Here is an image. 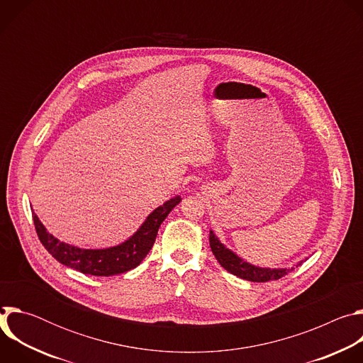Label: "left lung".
<instances>
[{"mask_svg":"<svg viewBox=\"0 0 363 363\" xmlns=\"http://www.w3.org/2000/svg\"><path fill=\"white\" fill-rule=\"evenodd\" d=\"M210 245L213 250V254L216 255V258L218 260V263L231 274L248 280V281H255V283H264V281H270V280H279L283 276H286L287 273H290L291 270H294V267H289V269H269V267H258L254 266L235 254L234 251H231L227 245H224L220 238L214 234V231H210ZM303 263L298 262L296 264V267H298Z\"/></svg>","mask_w":363,"mask_h":363,"instance_id":"8db88e82","label":"left lung"}]
</instances>
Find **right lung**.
Wrapping results in <instances>:
<instances>
[{"label": "right lung", "mask_w": 363, "mask_h": 363, "mask_svg": "<svg viewBox=\"0 0 363 363\" xmlns=\"http://www.w3.org/2000/svg\"><path fill=\"white\" fill-rule=\"evenodd\" d=\"M179 202V195L168 199L146 217L143 224L133 235H130L126 241L109 248L91 250L67 244L51 235L34 213L33 220L41 244L59 263L83 274L108 277L126 273L142 263L153 247L161 224Z\"/></svg>", "instance_id": "1"}]
</instances>
